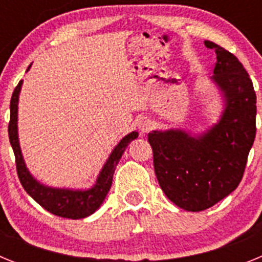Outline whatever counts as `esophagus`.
<instances>
[{
  "mask_svg": "<svg viewBox=\"0 0 262 262\" xmlns=\"http://www.w3.org/2000/svg\"><path fill=\"white\" fill-rule=\"evenodd\" d=\"M139 129L142 131V133H148L149 129L152 128V122L147 118H142V119L139 120Z\"/></svg>",
  "mask_w": 262,
  "mask_h": 262,
  "instance_id": "esophagus-1",
  "label": "esophagus"
}]
</instances>
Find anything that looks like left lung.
Masks as SVG:
<instances>
[{
    "mask_svg": "<svg viewBox=\"0 0 262 262\" xmlns=\"http://www.w3.org/2000/svg\"><path fill=\"white\" fill-rule=\"evenodd\" d=\"M215 50L212 81L226 107L207 133L191 136L182 129L152 131L157 181L165 195L186 211H203L239 186L256 136V93L249 75L235 55L210 40Z\"/></svg>",
    "mask_w": 262,
    "mask_h": 262,
    "instance_id": "1",
    "label": "left lung"
}]
</instances>
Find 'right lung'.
Segmentation results:
<instances>
[{"label": "right lung", "mask_w": 262, "mask_h": 262, "mask_svg": "<svg viewBox=\"0 0 262 262\" xmlns=\"http://www.w3.org/2000/svg\"><path fill=\"white\" fill-rule=\"evenodd\" d=\"M27 68V71L30 69ZM22 88V81L15 86L11 96L10 101V122H9V140L13 147L14 156H15V165H17L18 178L23 189L27 191L31 198L36 201L39 205L50 211L51 214L57 215L68 219H82L93 214L99 206L102 205L110 190L113 184V176H114L115 168L119 163L120 157L123 155L124 149L129 142L138 138L139 134L136 131L124 136L114 151L111 152L110 157L103 165L102 170L97 178L96 185L88 190H69V189H56L41 185L35 178L30 174L26 164L23 161L22 152H20L19 140H18V98Z\"/></svg>", "instance_id": "1"}]
</instances>
